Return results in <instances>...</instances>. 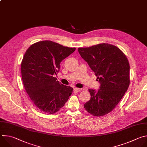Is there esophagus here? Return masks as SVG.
<instances>
[{"label":"esophagus","instance_id":"1","mask_svg":"<svg viewBox=\"0 0 147 147\" xmlns=\"http://www.w3.org/2000/svg\"><path fill=\"white\" fill-rule=\"evenodd\" d=\"M74 91H76V92H79L81 91V88H74Z\"/></svg>","mask_w":147,"mask_h":147}]
</instances>
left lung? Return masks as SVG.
Masks as SVG:
<instances>
[{"mask_svg":"<svg viewBox=\"0 0 147 147\" xmlns=\"http://www.w3.org/2000/svg\"><path fill=\"white\" fill-rule=\"evenodd\" d=\"M78 51L100 84L98 91L89 89L91 98L84 107L93 116L105 115L116 107L129 87L128 59L119 48L109 44L79 48Z\"/></svg>","mask_w":147,"mask_h":147,"instance_id":"8db88e82","label":"left lung"}]
</instances>
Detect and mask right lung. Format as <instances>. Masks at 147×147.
<instances>
[{
    "label": "right lung",
    "instance_id": "obj_1",
    "mask_svg": "<svg viewBox=\"0 0 147 147\" xmlns=\"http://www.w3.org/2000/svg\"><path fill=\"white\" fill-rule=\"evenodd\" d=\"M69 48L43 40L31 45L23 57L21 70L24 88L35 105L41 111L53 114L64 106L73 91L61 84L57 75L61 61L73 53Z\"/></svg>",
    "mask_w": 147,
    "mask_h": 147
}]
</instances>
